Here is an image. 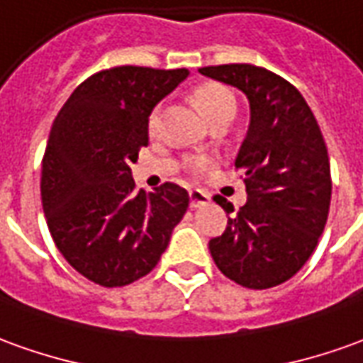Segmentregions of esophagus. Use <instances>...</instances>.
Masks as SVG:
<instances>
[{
  "label": "esophagus",
  "mask_w": 363,
  "mask_h": 363,
  "mask_svg": "<svg viewBox=\"0 0 363 363\" xmlns=\"http://www.w3.org/2000/svg\"><path fill=\"white\" fill-rule=\"evenodd\" d=\"M190 196V208H202L210 204V194L204 192V190L200 189H192L189 192Z\"/></svg>",
  "instance_id": "esophagus-1"
}]
</instances>
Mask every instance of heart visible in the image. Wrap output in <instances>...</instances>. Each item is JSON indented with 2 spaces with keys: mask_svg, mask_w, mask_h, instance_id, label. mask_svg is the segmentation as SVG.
<instances>
[{
  "mask_svg": "<svg viewBox=\"0 0 363 363\" xmlns=\"http://www.w3.org/2000/svg\"><path fill=\"white\" fill-rule=\"evenodd\" d=\"M196 102L202 108V111L208 116V120L214 121L222 120V118H228V116H234L235 113V100L232 92L220 84H206L200 86L196 90ZM161 118H163V106H157L155 110L151 111L149 116V121H147V128H149V133H157V129L161 125ZM208 159L206 157H194L190 159V169L196 171V173H202L206 171Z\"/></svg>",
  "mask_w": 363,
  "mask_h": 363,
  "instance_id": "heart-1",
  "label": "heart"
}]
</instances>
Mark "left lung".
I'll return each mask as SVG.
<instances>
[{
    "label": "left lung",
    "mask_w": 363,
    "mask_h": 363,
    "mask_svg": "<svg viewBox=\"0 0 363 363\" xmlns=\"http://www.w3.org/2000/svg\"><path fill=\"white\" fill-rule=\"evenodd\" d=\"M250 102V128L235 157L247 202L210 240L218 269L238 285L285 283L314 252L330 208V161L320 128L295 86L253 65L200 68ZM216 202L228 214L234 206Z\"/></svg>",
    "instance_id": "obj_1"
}]
</instances>
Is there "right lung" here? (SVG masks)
I'll use <instances>...</instances> for the list:
<instances>
[{
  "instance_id": "1",
  "label": "right lung",
  "mask_w": 363,
  "mask_h": 363,
  "mask_svg": "<svg viewBox=\"0 0 363 363\" xmlns=\"http://www.w3.org/2000/svg\"><path fill=\"white\" fill-rule=\"evenodd\" d=\"M186 76V68L102 70L70 94L50 128L40 177L50 235L62 257L102 287L153 269L189 208L179 184L145 192L131 177L149 145L151 111Z\"/></svg>"
}]
</instances>
